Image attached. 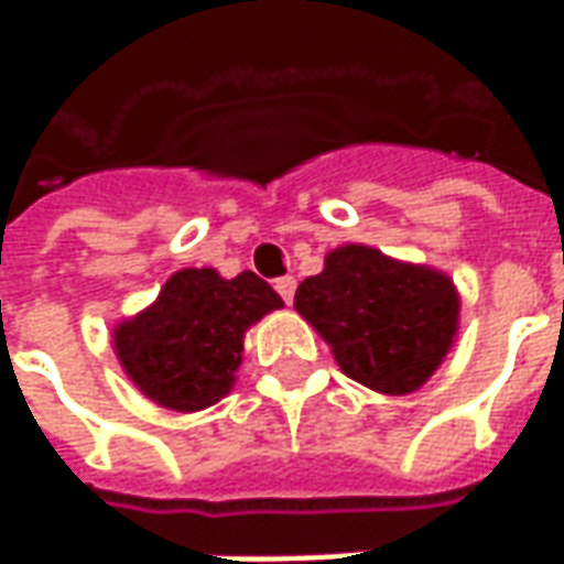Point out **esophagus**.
I'll return each instance as SVG.
<instances>
[{"label":"esophagus","mask_w":564,"mask_h":564,"mask_svg":"<svg viewBox=\"0 0 564 564\" xmlns=\"http://www.w3.org/2000/svg\"><path fill=\"white\" fill-rule=\"evenodd\" d=\"M274 290H278L283 302L290 305V302H293V295H295V278H290V274H286V278H278V281H274Z\"/></svg>","instance_id":"obj_1"}]
</instances>
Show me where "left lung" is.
<instances>
[{
	"mask_svg": "<svg viewBox=\"0 0 564 564\" xmlns=\"http://www.w3.org/2000/svg\"><path fill=\"white\" fill-rule=\"evenodd\" d=\"M293 305L329 341L347 378L387 395L432 378L459 319L447 274L362 245L332 250L326 269L299 283Z\"/></svg>",
	"mask_w": 564,
	"mask_h": 564,
	"instance_id": "left-lung-1",
	"label": "left lung"
}]
</instances>
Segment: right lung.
Instances as JSON below:
<instances>
[{
	"label": "right lung",
	"mask_w": 564,
	"mask_h": 564,
	"mask_svg": "<svg viewBox=\"0 0 564 564\" xmlns=\"http://www.w3.org/2000/svg\"><path fill=\"white\" fill-rule=\"evenodd\" d=\"M281 305L253 271L223 281L214 269H184L144 314L117 326V356L148 399L172 411H202L232 390L245 332Z\"/></svg>",
	"instance_id": "1"
}]
</instances>
